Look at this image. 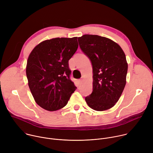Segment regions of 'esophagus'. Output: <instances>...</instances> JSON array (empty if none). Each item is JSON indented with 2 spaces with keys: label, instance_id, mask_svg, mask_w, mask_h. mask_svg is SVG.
Listing matches in <instances>:
<instances>
[{
  "label": "esophagus",
  "instance_id": "1",
  "mask_svg": "<svg viewBox=\"0 0 153 153\" xmlns=\"http://www.w3.org/2000/svg\"><path fill=\"white\" fill-rule=\"evenodd\" d=\"M82 81H83V79H79V84L80 85H81L82 83Z\"/></svg>",
  "mask_w": 153,
  "mask_h": 153
}]
</instances>
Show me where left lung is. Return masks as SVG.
<instances>
[{
  "label": "left lung",
  "instance_id": "1",
  "mask_svg": "<svg viewBox=\"0 0 153 153\" xmlns=\"http://www.w3.org/2000/svg\"><path fill=\"white\" fill-rule=\"evenodd\" d=\"M78 42L93 66V92L85 101L96 111L110 109L119 100L126 85L125 54L117 43L105 37L85 34L78 37Z\"/></svg>",
  "mask_w": 153,
  "mask_h": 153
}]
</instances>
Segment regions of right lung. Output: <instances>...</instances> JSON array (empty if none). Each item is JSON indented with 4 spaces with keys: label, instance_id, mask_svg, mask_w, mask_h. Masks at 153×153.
Wrapping results in <instances>:
<instances>
[{
    "label": "right lung",
    "instance_id": "obj_1",
    "mask_svg": "<svg viewBox=\"0 0 153 153\" xmlns=\"http://www.w3.org/2000/svg\"><path fill=\"white\" fill-rule=\"evenodd\" d=\"M77 37H57L40 42L31 52L26 74L35 102L50 111L66 105L77 88L70 77L68 60L78 48Z\"/></svg>",
    "mask_w": 153,
    "mask_h": 153
}]
</instances>
